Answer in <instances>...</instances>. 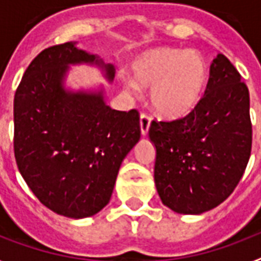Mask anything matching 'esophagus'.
Instances as JSON below:
<instances>
[{
  "instance_id": "esophagus-1",
  "label": "esophagus",
  "mask_w": 261,
  "mask_h": 261,
  "mask_svg": "<svg viewBox=\"0 0 261 261\" xmlns=\"http://www.w3.org/2000/svg\"><path fill=\"white\" fill-rule=\"evenodd\" d=\"M150 122H151V118H150L147 114H142V115H140V132H142L143 136H146L147 132H149Z\"/></svg>"
}]
</instances>
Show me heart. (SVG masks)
I'll return each instance as SVG.
<instances>
[{
  "label": "heart",
  "mask_w": 261,
  "mask_h": 261,
  "mask_svg": "<svg viewBox=\"0 0 261 261\" xmlns=\"http://www.w3.org/2000/svg\"><path fill=\"white\" fill-rule=\"evenodd\" d=\"M133 81L140 87H151L150 102L168 118H180L193 111L200 101L208 79L204 58L196 51L154 48L132 64ZM129 94L136 93L132 82L123 83Z\"/></svg>",
  "instance_id": "b5f03b06"
}]
</instances>
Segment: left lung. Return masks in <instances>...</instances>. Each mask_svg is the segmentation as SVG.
Returning <instances> with one entry per match:
<instances>
[{
	"label": "left lung",
	"mask_w": 261,
	"mask_h": 261,
	"mask_svg": "<svg viewBox=\"0 0 261 261\" xmlns=\"http://www.w3.org/2000/svg\"><path fill=\"white\" fill-rule=\"evenodd\" d=\"M248 86L225 55L210 66L204 96L175 121H153L154 182L161 201L179 214H201L231 195L252 150Z\"/></svg>",
	"instance_id": "left-lung-1"
}]
</instances>
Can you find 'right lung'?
<instances>
[{
	"label": "right lung",
	"instance_id": "add662e5",
	"mask_svg": "<svg viewBox=\"0 0 261 261\" xmlns=\"http://www.w3.org/2000/svg\"><path fill=\"white\" fill-rule=\"evenodd\" d=\"M79 64L114 81V65L69 41L30 62L13 98L19 172L45 207L76 220L107 206L119 167L140 139L136 110H112L102 90L66 89L69 66Z\"/></svg>",
	"mask_w": 261,
	"mask_h": 261
}]
</instances>
